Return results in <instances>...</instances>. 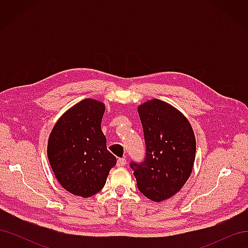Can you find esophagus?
Returning a JSON list of instances; mask_svg holds the SVG:
<instances>
[{"label": "esophagus", "instance_id": "1", "mask_svg": "<svg viewBox=\"0 0 248 248\" xmlns=\"http://www.w3.org/2000/svg\"><path fill=\"white\" fill-rule=\"evenodd\" d=\"M126 164V159L125 158H119L117 161V167L118 168H122Z\"/></svg>", "mask_w": 248, "mask_h": 248}]
</instances>
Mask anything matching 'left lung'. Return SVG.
I'll return each mask as SVG.
<instances>
[{
	"mask_svg": "<svg viewBox=\"0 0 248 248\" xmlns=\"http://www.w3.org/2000/svg\"><path fill=\"white\" fill-rule=\"evenodd\" d=\"M144 129L146 156L130 162L139 190L149 200L161 202L176 194L188 180L194 158L196 138L183 114L159 99L138 108Z\"/></svg>",
	"mask_w": 248,
	"mask_h": 248,
	"instance_id": "left-lung-1",
	"label": "left lung"
}]
</instances>
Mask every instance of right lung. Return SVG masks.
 <instances>
[{
	"label": "right lung",
	"instance_id": "add662e5",
	"mask_svg": "<svg viewBox=\"0 0 248 248\" xmlns=\"http://www.w3.org/2000/svg\"><path fill=\"white\" fill-rule=\"evenodd\" d=\"M104 104L84 99L67 110L52 128L47 157L64 189L89 198L99 192L117 158L107 149L101 131Z\"/></svg>",
	"mask_w": 248,
	"mask_h": 248
}]
</instances>
